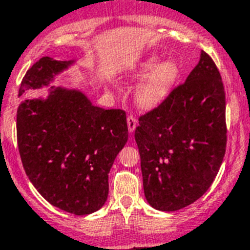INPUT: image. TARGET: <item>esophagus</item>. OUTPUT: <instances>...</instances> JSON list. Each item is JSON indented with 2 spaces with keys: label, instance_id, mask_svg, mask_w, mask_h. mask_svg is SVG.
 <instances>
[{
  "label": "esophagus",
  "instance_id": "34e87169",
  "mask_svg": "<svg viewBox=\"0 0 250 250\" xmlns=\"http://www.w3.org/2000/svg\"><path fill=\"white\" fill-rule=\"evenodd\" d=\"M127 125H128V130H129L130 133L132 132H134V129H136L137 127V120H136V117L134 116H128L127 117Z\"/></svg>",
  "mask_w": 250,
  "mask_h": 250
}]
</instances>
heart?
<instances>
[{
	"instance_id": "heart-1",
	"label": "heart",
	"mask_w": 250,
	"mask_h": 250,
	"mask_svg": "<svg viewBox=\"0 0 250 250\" xmlns=\"http://www.w3.org/2000/svg\"><path fill=\"white\" fill-rule=\"evenodd\" d=\"M154 65V58L142 64V72H147L150 69L152 71L148 73L145 80L139 82L134 92L137 103L146 108H152L163 102L181 76V67L175 61H164L156 67Z\"/></svg>"
}]
</instances>
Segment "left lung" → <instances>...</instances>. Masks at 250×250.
<instances>
[{
  "mask_svg": "<svg viewBox=\"0 0 250 250\" xmlns=\"http://www.w3.org/2000/svg\"><path fill=\"white\" fill-rule=\"evenodd\" d=\"M134 138L146 199L153 208L174 212L209 189L226 154V92L204 51L186 82L139 117Z\"/></svg>",
  "mask_w": 250,
  "mask_h": 250,
  "instance_id": "8db88e82",
  "label": "left lung"
}]
</instances>
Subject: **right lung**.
<instances>
[{
  "instance_id": "add662e5",
  "label": "right lung",
  "mask_w": 250,
  "mask_h": 250,
  "mask_svg": "<svg viewBox=\"0 0 250 250\" xmlns=\"http://www.w3.org/2000/svg\"><path fill=\"white\" fill-rule=\"evenodd\" d=\"M73 61L42 57L26 72L19 96L48 86ZM46 100L17 109V143L24 172L47 202L76 215L102 208L108 173L128 139L125 112L96 107L77 89L51 87Z\"/></svg>"
}]
</instances>
